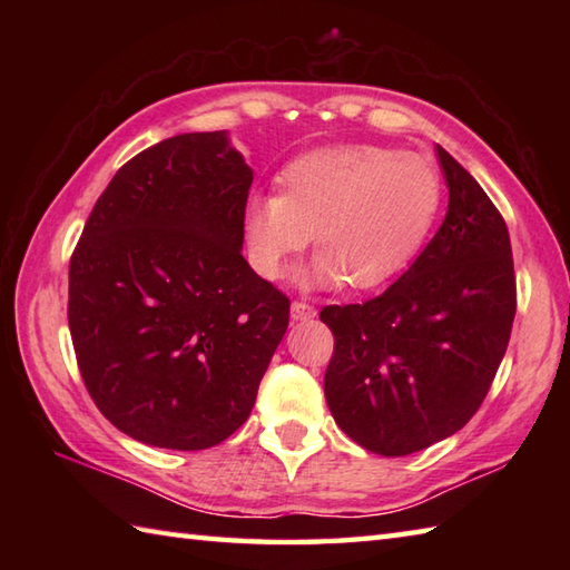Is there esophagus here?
<instances>
[{
    "instance_id": "esophagus-1",
    "label": "esophagus",
    "mask_w": 570,
    "mask_h": 570,
    "mask_svg": "<svg viewBox=\"0 0 570 570\" xmlns=\"http://www.w3.org/2000/svg\"><path fill=\"white\" fill-rule=\"evenodd\" d=\"M292 318L294 321L316 318V308H313L311 304H306V301H294V304H292Z\"/></svg>"
}]
</instances>
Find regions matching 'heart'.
Listing matches in <instances>:
<instances>
[{
  "instance_id": "b5f03b06",
  "label": "heart",
  "mask_w": 570,
  "mask_h": 570,
  "mask_svg": "<svg viewBox=\"0 0 570 570\" xmlns=\"http://www.w3.org/2000/svg\"><path fill=\"white\" fill-rule=\"evenodd\" d=\"M284 193H254L245 208L252 262L284 276L308 245L321 252L304 284L372 288L416 257L441 213L435 168L396 149L343 147L301 156L282 176Z\"/></svg>"
}]
</instances>
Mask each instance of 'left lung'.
<instances>
[{
  "mask_svg": "<svg viewBox=\"0 0 570 570\" xmlns=\"http://www.w3.org/2000/svg\"><path fill=\"white\" fill-rule=\"evenodd\" d=\"M439 161L448 213L426 249L384 294L321 311L335 335L325 402L350 439L386 458L465 426L490 392L517 313L500 210L443 147Z\"/></svg>",
  "mask_w": 570,
  "mask_h": 570,
  "instance_id": "left-lung-1",
  "label": "left lung"
}]
</instances>
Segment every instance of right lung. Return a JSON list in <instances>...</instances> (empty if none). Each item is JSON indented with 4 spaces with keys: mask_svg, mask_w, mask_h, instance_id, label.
<instances>
[{
    "mask_svg": "<svg viewBox=\"0 0 570 570\" xmlns=\"http://www.w3.org/2000/svg\"><path fill=\"white\" fill-rule=\"evenodd\" d=\"M252 168L227 131L127 161L82 227L68 325L95 406L156 448L203 451L247 421L288 298L242 257Z\"/></svg>",
    "mask_w": 570,
    "mask_h": 570,
    "instance_id": "obj_1",
    "label": "right lung"
}]
</instances>
